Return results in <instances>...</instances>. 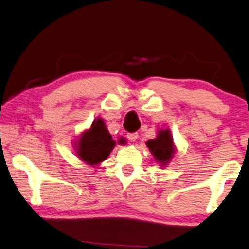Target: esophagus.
I'll list each match as a JSON object with an SVG mask.
<instances>
[{
  "instance_id": "obj_1",
  "label": "esophagus",
  "mask_w": 249,
  "mask_h": 249,
  "mask_svg": "<svg viewBox=\"0 0 249 249\" xmlns=\"http://www.w3.org/2000/svg\"><path fill=\"white\" fill-rule=\"evenodd\" d=\"M138 136L139 134L137 133V132H134V133H128L127 134V138H128V140L130 141V142H134L138 139Z\"/></svg>"
}]
</instances>
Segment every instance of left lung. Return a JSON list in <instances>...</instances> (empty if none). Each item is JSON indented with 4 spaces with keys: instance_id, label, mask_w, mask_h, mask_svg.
<instances>
[{
    "instance_id": "left-lung-1",
    "label": "left lung",
    "mask_w": 249,
    "mask_h": 249,
    "mask_svg": "<svg viewBox=\"0 0 249 249\" xmlns=\"http://www.w3.org/2000/svg\"><path fill=\"white\" fill-rule=\"evenodd\" d=\"M146 146L149 147L156 162L160 164L162 167L166 166L175 154V146L169 129L160 130L155 139L146 142Z\"/></svg>"
}]
</instances>
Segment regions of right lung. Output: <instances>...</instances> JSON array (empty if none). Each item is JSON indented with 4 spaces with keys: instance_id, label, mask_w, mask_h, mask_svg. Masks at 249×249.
I'll return each instance as SVG.
<instances>
[{
    "instance_id": "obj_1",
    "label": "right lung",
    "mask_w": 249,
    "mask_h": 249,
    "mask_svg": "<svg viewBox=\"0 0 249 249\" xmlns=\"http://www.w3.org/2000/svg\"><path fill=\"white\" fill-rule=\"evenodd\" d=\"M121 142V141H119ZM76 155L86 164L98 165L108 158L116 142L100 118L93 121L91 127L81 134L75 143Z\"/></svg>"
}]
</instances>
